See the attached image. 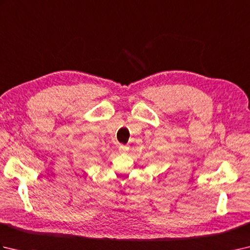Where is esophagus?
I'll use <instances>...</instances> for the list:
<instances>
[{
	"instance_id": "34e87169",
	"label": "esophagus",
	"mask_w": 250,
	"mask_h": 250,
	"mask_svg": "<svg viewBox=\"0 0 250 250\" xmlns=\"http://www.w3.org/2000/svg\"><path fill=\"white\" fill-rule=\"evenodd\" d=\"M129 151V147L125 146V145H120L119 146V152L120 153H126Z\"/></svg>"
}]
</instances>
